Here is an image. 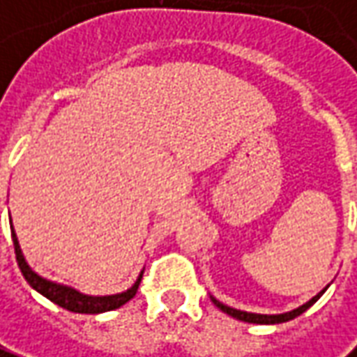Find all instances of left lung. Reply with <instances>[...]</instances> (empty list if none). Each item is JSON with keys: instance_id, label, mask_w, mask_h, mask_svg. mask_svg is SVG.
<instances>
[{"instance_id": "8db88e82", "label": "left lung", "mask_w": 357, "mask_h": 357, "mask_svg": "<svg viewBox=\"0 0 357 357\" xmlns=\"http://www.w3.org/2000/svg\"><path fill=\"white\" fill-rule=\"evenodd\" d=\"M326 289H328V285H326V287H324L321 293H317V295H314L311 301H307L305 305H301V307H297V309H293V311H289V312H283V314H258V312L238 311V309H232V307H227V305H222V303L215 299V297H211V301H213V303H215V305L219 307L220 311L227 312V314H230L232 319H238V321H244V322H252V324H280V322H287V321H291V319H295V317L303 314V312L307 311L309 307H312V305H314L317 301L321 299V295Z\"/></svg>"}]
</instances>
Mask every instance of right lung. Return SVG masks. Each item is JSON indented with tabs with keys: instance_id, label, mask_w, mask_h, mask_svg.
<instances>
[{
	"instance_id": "add662e5",
	"label": "right lung",
	"mask_w": 357,
	"mask_h": 357,
	"mask_svg": "<svg viewBox=\"0 0 357 357\" xmlns=\"http://www.w3.org/2000/svg\"><path fill=\"white\" fill-rule=\"evenodd\" d=\"M11 238H13V246H15V256L17 264H19V270L23 273V278L26 280V283H29L35 291H38L43 297H46L48 301H52L54 305L66 309V311L82 312V314H99V312H107L113 311V309H119V307H123L125 303H128V301L137 295L138 285H140V280H142V273L138 275V280L135 281V285H132L130 289L123 291V293H117V295H105V297L84 295V293H79V291L68 287V285H60V283H54V281L45 280V278H40L36 271L31 270V266L26 264L25 256H23V252H21V246H19L15 230H13V225H11Z\"/></svg>"
}]
</instances>
